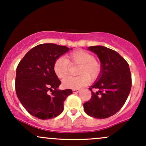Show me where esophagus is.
Segmentation results:
<instances>
[{
  "label": "esophagus",
  "mask_w": 146,
  "mask_h": 146,
  "mask_svg": "<svg viewBox=\"0 0 146 146\" xmlns=\"http://www.w3.org/2000/svg\"><path fill=\"white\" fill-rule=\"evenodd\" d=\"M80 89H73V92L74 93H78V92H80Z\"/></svg>",
  "instance_id": "obj_1"
}]
</instances>
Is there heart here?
Returning <instances> with one entry per match:
<instances>
[{
	"label": "heart",
	"mask_w": 146,
	"mask_h": 146,
	"mask_svg": "<svg viewBox=\"0 0 146 146\" xmlns=\"http://www.w3.org/2000/svg\"><path fill=\"white\" fill-rule=\"evenodd\" d=\"M68 62L71 64H79L76 77H68L62 80V85L66 88L78 89L86 86L88 78L94 80L100 75L101 65L95 59L93 54L88 52L79 50L70 53L66 58L60 57L53 64V71L59 78L66 77L68 73Z\"/></svg>",
	"instance_id": "obj_1"
}]
</instances>
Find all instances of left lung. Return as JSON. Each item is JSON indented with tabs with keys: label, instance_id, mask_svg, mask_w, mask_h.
<instances>
[{
	"label": "left lung",
	"instance_id": "1",
	"mask_svg": "<svg viewBox=\"0 0 146 146\" xmlns=\"http://www.w3.org/2000/svg\"><path fill=\"white\" fill-rule=\"evenodd\" d=\"M88 50L98 56L101 71L89 88L92 96L84 104L85 113L98 119L108 118L122 108L131 90L132 79L128 62L117 52L104 46H93ZM96 88L97 92L92 91Z\"/></svg>",
	"mask_w": 146,
	"mask_h": 146
}]
</instances>
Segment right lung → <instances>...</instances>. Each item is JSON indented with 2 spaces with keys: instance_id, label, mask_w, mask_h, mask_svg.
I'll use <instances>...</instances> for the list:
<instances>
[{
  "instance_id": "add662e5",
  "label": "right lung",
  "mask_w": 146,
  "mask_h": 146,
  "mask_svg": "<svg viewBox=\"0 0 146 146\" xmlns=\"http://www.w3.org/2000/svg\"><path fill=\"white\" fill-rule=\"evenodd\" d=\"M68 51L67 46L52 43L38 44L18 64L15 82L16 95L33 116L48 119L62 113L64 102L73 91L58 89L61 82L53 71V64Z\"/></svg>"
}]
</instances>
